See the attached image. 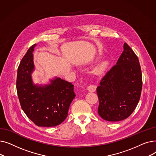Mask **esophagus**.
<instances>
[{
	"mask_svg": "<svg viewBox=\"0 0 156 156\" xmlns=\"http://www.w3.org/2000/svg\"><path fill=\"white\" fill-rule=\"evenodd\" d=\"M97 87L94 85H90L87 87V90L89 92H94L96 90Z\"/></svg>",
	"mask_w": 156,
	"mask_h": 156,
	"instance_id": "obj_1",
	"label": "esophagus"
}]
</instances>
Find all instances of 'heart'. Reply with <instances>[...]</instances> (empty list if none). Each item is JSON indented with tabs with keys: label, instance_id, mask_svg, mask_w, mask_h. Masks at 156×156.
<instances>
[{
	"label": "heart",
	"instance_id": "1",
	"mask_svg": "<svg viewBox=\"0 0 156 156\" xmlns=\"http://www.w3.org/2000/svg\"><path fill=\"white\" fill-rule=\"evenodd\" d=\"M110 61L108 59H104L98 64L94 68V73L97 75L104 73L109 67Z\"/></svg>",
	"mask_w": 156,
	"mask_h": 156
}]
</instances>
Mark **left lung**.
<instances>
[{"instance_id": "obj_1", "label": "left lung", "mask_w": 156, "mask_h": 156, "mask_svg": "<svg viewBox=\"0 0 156 156\" xmlns=\"http://www.w3.org/2000/svg\"><path fill=\"white\" fill-rule=\"evenodd\" d=\"M116 64L97 88L99 99L98 113L108 121L128 118L136 108L141 95L142 78L137 56L125 43Z\"/></svg>"}]
</instances>
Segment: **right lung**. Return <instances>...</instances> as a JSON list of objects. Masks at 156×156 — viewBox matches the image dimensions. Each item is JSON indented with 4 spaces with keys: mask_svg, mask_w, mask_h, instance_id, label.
<instances>
[{
    "mask_svg": "<svg viewBox=\"0 0 156 156\" xmlns=\"http://www.w3.org/2000/svg\"><path fill=\"white\" fill-rule=\"evenodd\" d=\"M33 45L23 57L18 69L16 88L23 111L38 126L59 125L67 118L69 105L75 97L74 85L59 77L45 84L35 83L32 73L35 69Z\"/></svg>",
    "mask_w": 156,
    "mask_h": 156,
    "instance_id": "obj_1",
    "label": "right lung"
}]
</instances>
